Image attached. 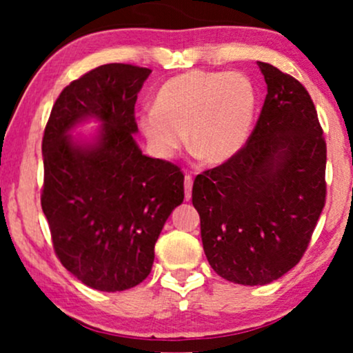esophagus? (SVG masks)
<instances>
[{
  "mask_svg": "<svg viewBox=\"0 0 353 353\" xmlns=\"http://www.w3.org/2000/svg\"><path fill=\"white\" fill-rule=\"evenodd\" d=\"M192 188H193V178L190 175L185 176V200H192Z\"/></svg>",
  "mask_w": 353,
  "mask_h": 353,
  "instance_id": "obj_1",
  "label": "esophagus"
}]
</instances>
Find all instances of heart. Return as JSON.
I'll use <instances>...</instances> for the list:
<instances>
[{
  "instance_id": "b5f03b06",
  "label": "heart",
  "mask_w": 353,
  "mask_h": 353,
  "mask_svg": "<svg viewBox=\"0 0 353 353\" xmlns=\"http://www.w3.org/2000/svg\"><path fill=\"white\" fill-rule=\"evenodd\" d=\"M256 107L258 92L244 74L188 70L160 87L155 107L140 112L137 125L161 159H172L188 140L201 161L221 165L246 145Z\"/></svg>"
}]
</instances>
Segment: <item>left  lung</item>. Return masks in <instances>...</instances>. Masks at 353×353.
Returning <instances> with one entry per match:
<instances>
[{"label": "left lung", "mask_w": 353, "mask_h": 353, "mask_svg": "<svg viewBox=\"0 0 353 353\" xmlns=\"http://www.w3.org/2000/svg\"><path fill=\"white\" fill-rule=\"evenodd\" d=\"M268 95L234 159L193 183L206 259L243 285L279 279L307 250L325 203L327 148L316 107L299 81L258 62Z\"/></svg>", "instance_id": "obj_1"}]
</instances>
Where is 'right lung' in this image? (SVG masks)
I'll use <instances>...</instances> for the list:
<instances>
[{
    "mask_svg": "<svg viewBox=\"0 0 353 353\" xmlns=\"http://www.w3.org/2000/svg\"><path fill=\"white\" fill-rule=\"evenodd\" d=\"M152 70L105 64L62 90L43 139L41 205L62 266L89 288L117 292L150 274L155 243L183 203V173L143 155L137 94ZM89 121L99 129L72 134Z\"/></svg>",
    "mask_w": 353,
    "mask_h": 353,
    "instance_id": "1",
    "label": "right lung"
}]
</instances>
